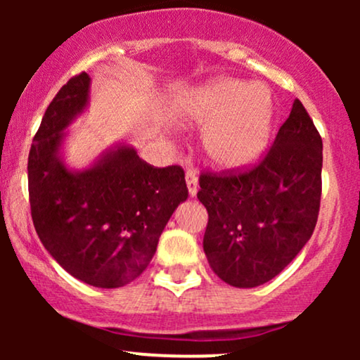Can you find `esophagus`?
Segmentation results:
<instances>
[{"instance_id": "1", "label": "esophagus", "mask_w": 360, "mask_h": 360, "mask_svg": "<svg viewBox=\"0 0 360 360\" xmlns=\"http://www.w3.org/2000/svg\"><path fill=\"white\" fill-rule=\"evenodd\" d=\"M185 180H186V186H188V195L193 198L198 193V175L195 174L193 170H188L185 175Z\"/></svg>"}]
</instances>
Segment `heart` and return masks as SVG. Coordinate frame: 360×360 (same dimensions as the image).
<instances>
[{
  "label": "heart",
  "instance_id": "obj_1",
  "mask_svg": "<svg viewBox=\"0 0 360 360\" xmlns=\"http://www.w3.org/2000/svg\"><path fill=\"white\" fill-rule=\"evenodd\" d=\"M185 124L206 127V159L221 170H243L255 164L272 134L274 95L262 83L219 78L186 93L176 106Z\"/></svg>",
  "mask_w": 360,
  "mask_h": 360
}]
</instances>
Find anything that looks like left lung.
<instances>
[{"label": "left lung", "mask_w": 360, "mask_h": 360, "mask_svg": "<svg viewBox=\"0 0 360 360\" xmlns=\"http://www.w3.org/2000/svg\"><path fill=\"white\" fill-rule=\"evenodd\" d=\"M323 141L300 100L252 170L203 174L198 200L208 211L203 249L231 287L254 288L278 275L311 238L321 200Z\"/></svg>", "instance_id": "1"}]
</instances>
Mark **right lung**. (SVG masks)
<instances>
[{
  "mask_svg": "<svg viewBox=\"0 0 360 360\" xmlns=\"http://www.w3.org/2000/svg\"><path fill=\"white\" fill-rule=\"evenodd\" d=\"M90 85L83 72L49 105L29 152V201L39 239L72 277L117 288L144 272L188 188L179 165L157 169L126 142L85 169L65 164V131L88 110Z\"/></svg>",
  "mask_w": 360,
  "mask_h": 360,
  "instance_id": "add662e5",
  "label": "right lung"
}]
</instances>
